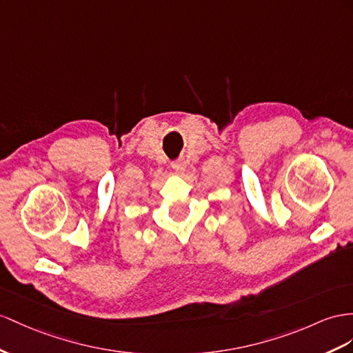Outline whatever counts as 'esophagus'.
Masks as SVG:
<instances>
[{"label":"esophagus","instance_id":"esophagus-1","mask_svg":"<svg viewBox=\"0 0 353 353\" xmlns=\"http://www.w3.org/2000/svg\"><path fill=\"white\" fill-rule=\"evenodd\" d=\"M171 167H173L176 171H179V173H183L185 168H186V164L182 159H177V161L173 162V164H171Z\"/></svg>","mask_w":353,"mask_h":353}]
</instances>
